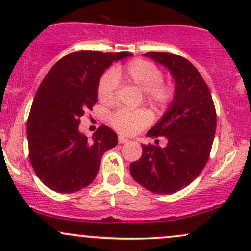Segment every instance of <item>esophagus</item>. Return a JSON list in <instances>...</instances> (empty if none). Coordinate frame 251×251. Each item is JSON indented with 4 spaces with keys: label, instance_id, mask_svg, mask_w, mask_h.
I'll return each mask as SVG.
<instances>
[{
    "label": "esophagus",
    "instance_id": "esophagus-1",
    "mask_svg": "<svg viewBox=\"0 0 251 251\" xmlns=\"http://www.w3.org/2000/svg\"><path fill=\"white\" fill-rule=\"evenodd\" d=\"M118 142H119L120 144H124V143L128 142V139L126 138V137H124V136H119V137H118Z\"/></svg>",
    "mask_w": 251,
    "mask_h": 251
}]
</instances>
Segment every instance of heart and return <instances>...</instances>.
I'll return each instance as SVG.
<instances>
[{"label": "heart", "mask_w": 251, "mask_h": 251, "mask_svg": "<svg viewBox=\"0 0 251 251\" xmlns=\"http://www.w3.org/2000/svg\"><path fill=\"white\" fill-rule=\"evenodd\" d=\"M118 82L133 84L143 90L147 103L157 111H166L174 102L176 88L172 82L163 81V73L153 63L145 59H132L126 64L104 73L99 79L98 98L104 104L115 101ZM109 123L115 131L125 136H132L144 130L151 123L148 109H119L109 117Z\"/></svg>", "instance_id": "b5f03b06"}]
</instances>
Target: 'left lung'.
I'll return each mask as SVG.
<instances>
[{
	"label": "left lung",
	"instance_id": "1",
	"mask_svg": "<svg viewBox=\"0 0 251 251\" xmlns=\"http://www.w3.org/2000/svg\"><path fill=\"white\" fill-rule=\"evenodd\" d=\"M145 56L167 67L175 79L176 98L161 120L148 132L156 145H142L132 162V177L155 194H172L191 184L210 158L217 113L210 88L188 59L167 52ZM158 138L166 139L159 147Z\"/></svg>",
	"mask_w": 251,
	"mask_h": 251
}]
</instances>
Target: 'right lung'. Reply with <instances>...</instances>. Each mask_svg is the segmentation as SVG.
Returning a JSON list of instances; mask_svg holds the SVG:
<instances>
[{
	"label": "right lung",
	"mask_w": 251,
	"mask_h": 251,
	"mask_svg": "<svg viewBox=\"0 0 251 251\" xmlns=\"http://www.w3.org/2000/svg\"><path fill=\"white\" fill-rule=\"evenodd\" d=\"M130 52L78 51L60 58L44 77L27 120L28 156L35 174L50 189L74 193L89 186L103 153L118 144L108 126L88 139L78 125L98 102V83L114 60Z\"/></svg>",
	"instance_id": "1"
}]
</instances>
